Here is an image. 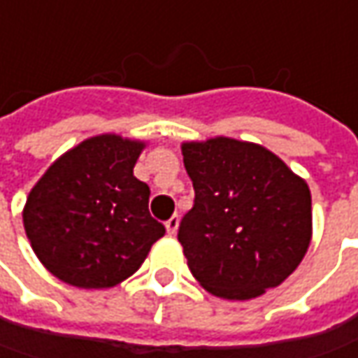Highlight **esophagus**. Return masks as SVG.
<instances>
[{
  "mask_svg": "<svg viewBox=\"0 0 358 358\" xmlns=\"http://www.w3.org/2000/svg\"><path fill=\"white\" fill-rule=\"evenodd\" d=\"M178 224H180L178 214H174V216H170V218L166 220V230H168V234H170V236H174V234H176Z\"/></svg>",
  "mask_w": 358,
  "mask_h": 358,
  "instance_id": "obj_1",
  "label": "esophagus"
}]
</instances>
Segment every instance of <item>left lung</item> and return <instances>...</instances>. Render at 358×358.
Returning a JSON list of instances; mask_svg holds the SVG:
<instances>
[{"instance_id": "left-lung-1", "label": "left lung", "mask_w": 358, "mask_h": 358, "mask_svg": "<svg viewBox=\"0 0 358 358\" xmlns=\"http://www.w3.org/2000/svg\"><path fill=\"white\" fill-rule=\"evenodd\" d=\"M182 156L194 206L178 241L196 280L228 301L278 287L310 244L306 182L266 148L232 138L184 144Z\"/></svg>"}]
</instances>
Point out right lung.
Returning <instances> with one entry per match:
<instances>
[{"label":"right lung","instance_id":"right-lung-1","mask_svg":"<svg viewBox=\"0 0 358 358\" xmlns=\"http://www.w3.org/2000/svg\"><path fill=\"white\" fill-rule=\"evenodd\" d=\"M142 148L114 134L90 138L55 160L31 188L25 234L59 280L80 288L116 287L166 234L150 214L148 184L134 176Z\"/></svg>","mask_w":358,"mask_h":358}]
</instances>
